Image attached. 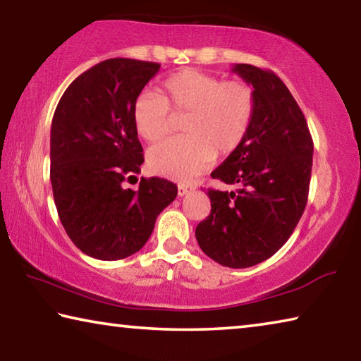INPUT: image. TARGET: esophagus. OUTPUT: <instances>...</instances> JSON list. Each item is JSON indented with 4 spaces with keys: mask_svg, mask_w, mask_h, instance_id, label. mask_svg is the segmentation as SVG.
I'll list each match as a JSON object with an SVG mask.
<instances>
[{
    "mask_svg": "<svg viewBox=\"0 0 361 361\" xmlns=\"http://www.w3.org/2000/svg\"><path fill=\"white\" fill-rule=\"evenodd\" d=\"M192 191V188L189 186H185V185H178V195L180 197H183V195H186Z\"/></svg>",
    "mask_w": 361,
    "mask_h": 361,
    "instance_id": "obj_1",
    "label": "esophagus"
}]
</instances>
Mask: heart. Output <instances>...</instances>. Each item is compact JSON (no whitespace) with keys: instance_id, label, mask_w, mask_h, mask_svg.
<instances>
[{"instance_id":"heart-1","label":"heart","mask_w":361,"mask_h":361,"mask_svg":"<svg viewBox=\"0 0 361 361\" xmlns=\"http://www.w3.org/2000/svg\"><path fill=\"white\" fill-rule=\"evenodd\" d=\"M162 95L143 92L133 103V124L146 142H157L170 130V109L186 113L183 137L169 138L148 152L152 173L189 181L215 159L234 152L252 129L256 94L252 84L199 70H181L164 79Z\"/></svg>"}]
</instances>
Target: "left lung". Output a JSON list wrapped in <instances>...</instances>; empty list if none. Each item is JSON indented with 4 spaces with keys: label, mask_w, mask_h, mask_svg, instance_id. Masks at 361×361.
Masks as SVG:
<instances>
[{
    "label": "left lung",
    "mask_w": 361,
    "mask_h": 361,
    "mask_svg": "<svg viewBox=\"0 0 361 361\" xmlns=\"http://www.w3.org/2000/svg\"><path fill=\"white\" fill-rule=\"evenodd\" d=\"M232 71L253 85L255 119L243 143L212 178L240 189L209 188L212 210L195 228V239L213 261L243 269L279 252L301 219L314 142L301 108L276 73L248 63H237Z\"/></svg>",
    "instance_id": "obj_1"
}]
</instances>
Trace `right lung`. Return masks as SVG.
<instances>
[{
    "label": "right lung",
    "mask_w": 361,
    "mask_h": 361,
    "mask_svg": "<svg viewBox=\"0 0 361 361\" xmlns=\"http://www.w3.org/2000/svg\"><path fill=\"white\" fill-rule=\"evenodd\" d=\"M159 68L108 59L79 75L54 113L51 183L59 218L71 242L95 259L137 253L178 194L175 183L157 176L142 178L137 191L122 188L145 161L133 103Z\"/></svg>",
    "instance_id": "1"
}]
</instances>
